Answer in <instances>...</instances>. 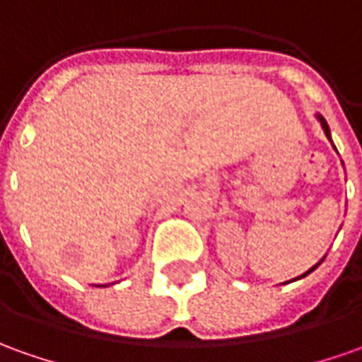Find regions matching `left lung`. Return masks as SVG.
I'll return each mask as SVG.
<instances>
[{"mask_svg": "<svg viewBox=\"0 0 362 362\" xmlns=\"http://www.w3.org/2000/svg\"><path fill=\"white\" fill-rule=\"evenodd\" d=\"M319 120H321V127H323V130H325L327 139L331 140V130H329V124H327L325 119H323V117H319ZM319 264H321V262H319ZM319 264H317V265H319ZM317 265H315V267H317ZM315 267H311V269H309V272H307V274L301 275V277H305V275H309V274H311V272H313V269H315Z\"/></svg>", "mask_w": 362, "mask_h": 362, "instance_id": "obj_1", "label": "left lung"}]
</instances>
